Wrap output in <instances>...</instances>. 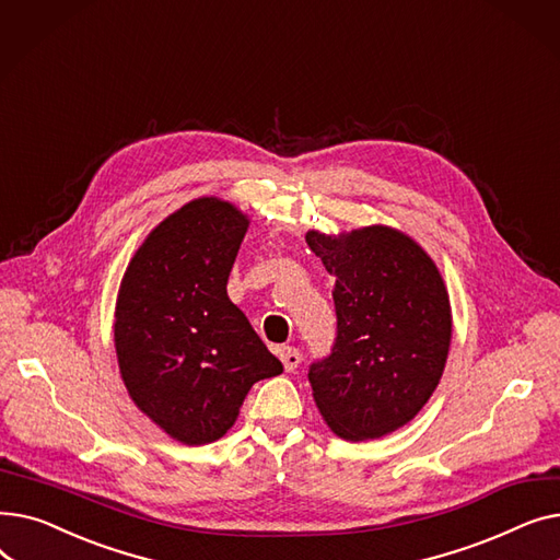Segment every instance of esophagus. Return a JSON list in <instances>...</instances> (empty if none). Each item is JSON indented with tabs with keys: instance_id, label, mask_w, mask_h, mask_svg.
<instances>
[{
	"instance_id": "esophagus-1",
	"label": "esophagus",
	"mask_w": 560,
	"mask_h": 560,
	"mask_svg": "<svg viewBox=\"0 0 560 560\" xmlns=\"http://www.w3.org/2000/svg\"><path fill=\"white\" fill-rule=\"evenodd\" d=\"M279 359L285 368V372H292L300 363H302V351L295 347H281L279 349Z\"/></svg>"
}]
</instances>
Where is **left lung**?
<instances>
[{"label":"left lung","mask_w":560,"mask_h":560,"mask_svg":"<svg viewBox=\"0 0 560 560\" xmlns=\"http://www.w3.org/2000/svg\"><path fill=\"white\" fill-rule=\"evenodd\" d=\"M306 243L336 279L338 336L313 363V399L329 429L351 443L384 438L413 420L445 372L452 306L433 258L399 229L372 224Z\"/></svg>","instance_id":"1"}]
</instances>
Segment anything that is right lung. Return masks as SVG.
Segmentation results:
<instances>
[{"label": "right lung", "mask_w": 560, "mask_h": 560, "mask_svg": "<svg viewBox=\"0 0 560 560\" xmlns=\"http://www.w3.org/2000/svg\"><path fill=\"white\" fill-rule=\"evenodd\" d=\"M247 226L231 201L192 199L150 231L117 290L113 342L125 388L190 447L220 440L256 381L283 372L226 295Z\"/></svg>", "instance_id": "obj_1"}]
</instances>
